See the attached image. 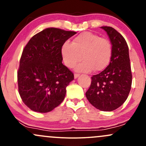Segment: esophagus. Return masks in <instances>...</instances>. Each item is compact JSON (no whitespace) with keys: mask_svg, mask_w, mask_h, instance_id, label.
<instances>
[{"mask_svg":"<svg viewBox=\"0 0 146 146\" xmlns=\"http://www.w3.org/2000/svg\"><path fill=\"white\" fill-rule=\"evenodd\" d=\"M79 75H80V74H78V73H75V74H74V78L75 79L78 78L79 77Z\"/></svg>","mask_w":146,"mask_h":146,"instance_id":"1","label":"esophagus"}]
</instances>
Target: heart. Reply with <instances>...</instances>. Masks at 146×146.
Returning <instances> with one entry per match:
<instances>
[{
	"instance_id": "obj_1",
	"label": "heart",
	"mask_w": 146,
	"mask_h": 146,
	"mask_svg": "<svg viewBox=\"0 0 146 146\" xmlns=\"http://www.w3.org/2000/svg\"><path fill=\"white\" fill-rule=\"evenodd\" d=\"M63 62L68 68H73L80 60L84 61L75 67V71L89 73L103 71L109 64L112 46L106 38L92 32H84L75 37L72 43L66 41L61 48Z\"/></svg>"
}]
</instances>
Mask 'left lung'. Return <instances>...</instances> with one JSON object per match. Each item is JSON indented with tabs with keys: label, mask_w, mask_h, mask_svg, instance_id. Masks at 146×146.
I'll list each match as a JSON object with an SVG mask.
<instances>
[{
	"label": "left lung",
	"mask_w": 146,
	"mask_h": 146,
	"mask_svg": "<svg viewBox=\"0 0 146 146\" xmlns=\"http://www.w3.org/2000/svg\"><path fill=\"white\" fill-rule=\"evenodd\" d=\"M112 44V56L108 66L93 75L86 93L88 102L102 111H113L124 103L132 85L128 46L123 36L114 28L102 27Z\"/></svg>",
	"instance_id": "left-lung-1"
}]
</instances>
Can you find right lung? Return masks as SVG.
I'll use <instances>...</instances> for the list:
<instances>
[{"instance_id": "add662e5", "label": "right lung", "mask_w": 146, "mask_h": 146, "mask_svg": "<svg viewBox=\"0 0 146 146\" xmlns=\"http://www.w3.org/2000/svg\"><path fill=\"white\" fill-rule=\"evenodd\" d=\"M77 33L47 28L28 42L20 60L18 92L24 104L38 113H48L58 106L74 75L63 64L61 48Z\"/></svg>"}]
</instances>
